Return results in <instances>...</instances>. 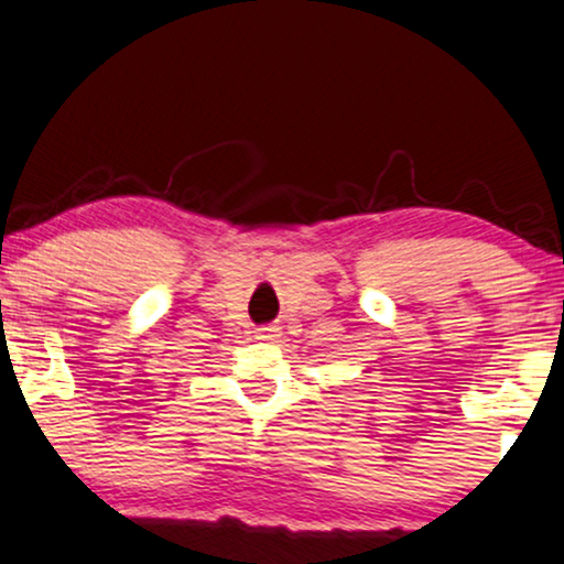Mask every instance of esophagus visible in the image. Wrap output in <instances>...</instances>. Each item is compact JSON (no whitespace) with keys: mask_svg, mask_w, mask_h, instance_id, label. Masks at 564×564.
Segmentation results:
<instances>
[{"mask_svg":"<svg viewBox=\"0 0 564 564\" xmlns=\"http://www.w3.org/2000/svg\"><path fill=\"white\" fill-rule=\"evenodd\" d=\"M275 338H278V327L273 325H265L258 330V340H275Z\"/></svg>","mask_w":564,"mask_h":564,"instance_id":"esophagus-1","label":"esophagus"}]
</instances>
